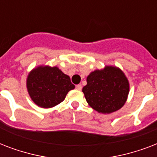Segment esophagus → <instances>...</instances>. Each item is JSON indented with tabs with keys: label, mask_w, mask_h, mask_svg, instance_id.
Returning a JSON list of instances; mask_svg holds the SVG:
<instances>
[{
	"label": "esophagus",
	"mask_w": 157,
	"mask_h": 157,
	"mask_svg": "<svg viewBox=\"0 0 157 157\" xmlns=\"http://www.w3.org/2000/svg\"><path fill=\"white\" fill-rule=\"evenodd\" d=\"M76 90H81V89H82V86H81V85H76Z\"/></svg>",
	"instance_id": "1"
}]
</instances>
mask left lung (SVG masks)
Instances as JSON below:
<instances>
[{
  "mask_svg": "<svg viewBox=\"0 0 157 157\" xmlns=\"http://www.w3.org/2000/svg\"><path fill=\"white\" fill-rule=\"evenodd\" d=\"M82 92L88 104L99 113L109 114L121 109L129 92L128 79L117 67L106 66L92 71Z\"/></svg>",
  "mask_w": 157,
  "mask_h": 157,
  "instance_id": "8db88e82",
  "label": "left lung"
}]
</instances>
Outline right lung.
Returning <instances> with one entry per match:
<instances>
[{"instance_id": "1", "label": "right lung", "mask_w": 157, "mask_h": 157, "mask_svg": "<svg viewBox=\"0 0 157 157\" xmlns=\"http://www.w3.org/2000/svg\"><path fill=\"white\" fill-rule=\"evenodd\" d=\"M75 86L57 67L39 66L30 71L27 89L32 100L43 108H50L64 100Z\"/></svg>"}]
</instances>
